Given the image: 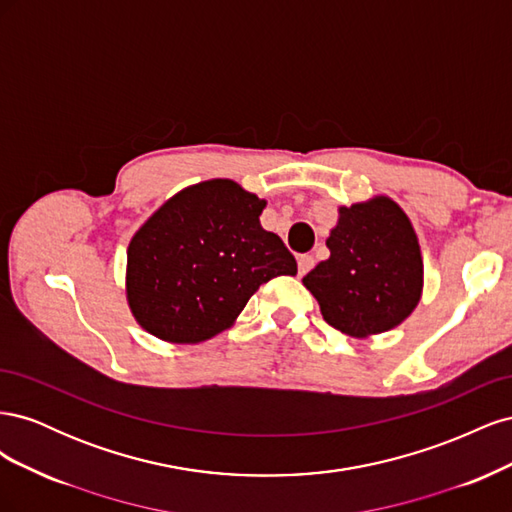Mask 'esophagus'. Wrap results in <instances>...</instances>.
<instances>
[{
  "label": "esophagus",
  "instance_id": "1",
  "mask_svg": "<svg viewBox=\"0 0 512 512\" xmlns=\"http://www.w3.org/2000/svg\"><path fill=\"white\" fill-rule=\"evenodd\" d=\"M297 260H299V275H305L307 271H312L314 265H316L314 256H309V254H303V256H299Z\"/></svg>",
  "mask_w": 512,
  "mask_h": 512
}]
</instances>
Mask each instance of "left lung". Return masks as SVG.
<instances>
[{"mask_svg":"<svg viewBox=\"0 0 512 512\" xmlns=\"http://www.w3.org/2000/svg\"><path fill=\"white\" fill-rule=\"evenodd\" d=\"M331 256L303 277L322 318L348 337L395 329L423 294V256L412 222L395 200L374 196L339 207Z\"/></svg>","mask_w":512,"mask_h":512,"instance_id":"left-lung-1","label":"left lung"}]
</instances>
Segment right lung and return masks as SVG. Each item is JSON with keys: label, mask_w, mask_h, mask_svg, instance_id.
Listing matches in <instances>:
<instances>
[{"label": "right lung", "mask_w": 512, "mask_h": 512, "mask_svg": "<svg viewBox=\"0 0 512 512\" xmlns=\"http://www.w3.org/2000/svg\"><path fill=\"white\" fill-rule=\"evenodd\" d=\"M265 207L230 179L168 198L128 245L126 297L136 322L170 344L205 342L232 327L260 284L297 275L284 241L260 226Z\"/></svg>", "instance_id": "add662e5"}]
</instances>
